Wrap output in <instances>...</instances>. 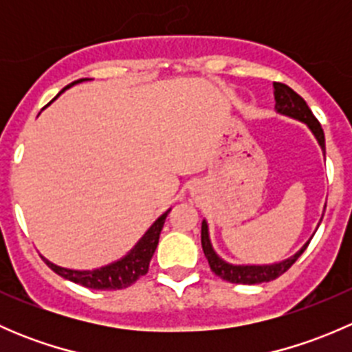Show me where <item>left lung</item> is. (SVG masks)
I'll use <instances>...</instances> for the list:
<instances>
[{
  "mask_svg": "<svg viewBox=\"0 0 352 352\" xmlns=\"http://www.w3.org/2000/svg\"><path fill=\"white\" fill-rule=\"evenodd\" d=\"M274 98L276 110H278L279 113H285V116H289L293 117V119H298L301 120V122L307 124V126L310 127L311 133H314V136L317 138L322 150L325 151L324 129H322L317 117L311 113L307 102H305L296 91L291 90L287 85L278 83V81H274ZM201 243L206 258H208L209 262V267H211V271L214 272L216 276H219V278L225 279V281L228 283H235V285H261V283H269L272 281V279L279 278L281 274H285L287 269L296 262V258L303 254L305 248L308 247L310 242L305 243L303 247H301V250L296 252L293 257L271 265H233L225 262L223 258H219L218 254L212 250L211 240H209L208 223L206 221H202L201 226Z\"/></svg>",
  "mask_w": 352,
  "mask_h": 352,
  "instance_id": "left-lung-1",
  "label": "left lung"
}]
</instances>
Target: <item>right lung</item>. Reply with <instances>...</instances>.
Instances as JSON below:
<instances>
[{"mask_svg": "<svg viewBox=\"0 0 352 352\" xmlns=\"http://www.w3.org/2000/svg\"><path fill=\"white\" fill-rule=\"evenodd\" d=\"M85 80H87V78L73 81V83L67 85L66 88L73 87V85L76 83H81V81ZM66 88H63L61 94ZM168 212L170 209L163 212V214L156 219L153 225L150 226V230L144 233L143 239L134 245V248L126 255V257H122L117 262H112V264L109 265H104V267L100 269H94V271H74V269L59 267V265L47 261V258H44L45 264H47L56 274L67 279V281L76 283V285L90 287V289H124V287L134 285L141 276H144L148 272L150 261L156 250L160 233H162V228L163 225H165V219Z\"/></svg>", "mask_w": 352, "mask_h": 352, "instance_id": "1", "label": "right lung"}]
</instances>
